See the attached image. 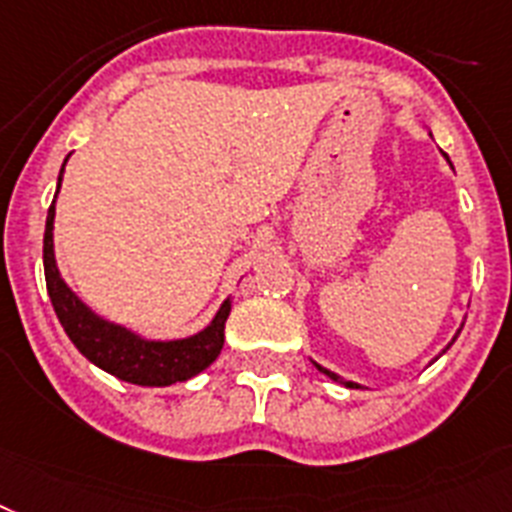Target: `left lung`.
<instances>
[{"instance_id":"1","label":"left lung","mask_w":512,"mask_h":512,"mask_svg":"<svg viewBox=\"0 0 512 512\" xmlns=\"http://www.w3.org/2000/svg\"><path fill=\"white\" fill-rule=\"evenodd\" d=\"M455 338H458V336H455ZM455 338H453V341H455ZM315 367H317V369H320L322 375H328V377H330V380H336V382H341V385H346V388H359V385H356V382H351V380H343V377H338V375H336V372H330V369L320 367V364H315Z\"/></svg>"}]
</instances>
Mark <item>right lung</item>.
<instances>
[{
  "label": "right lung",
  "instance_id": "right-lung-1",
  "mask_svg": "<svg viewBox=\"0 0 512 512\" xmlns=\"http://www.w3.org/2000/svg\"><path fill=\"white\" fill-rule=\"evenodd\" d=\"M67 158H64V163H67ZM64 163L62 171H59L57 192L62 187ZM54 203H57V195L51 200L44 231L46 289H49V299L54 304L59 322H62L64 333L70 336V341L88 362H93L109 375L119 377V380L145 385V388H163V385L190 380L216 362L223 349V328L229 320L231 299L221 304L208 328L190 338H179V341H148V338H140L132 330L117 325V322L103 320L93 309L85 307L77 299L75 291L59 276L57 260H54V213H57Z\"/></svg>",
  "mask_w": 512,
  "mask_h": 512
}]
</instances>
